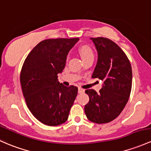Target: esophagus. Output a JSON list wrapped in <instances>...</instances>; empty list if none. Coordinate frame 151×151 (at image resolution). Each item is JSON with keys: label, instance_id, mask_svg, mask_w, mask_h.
Returning a JSON list of instances; mask_svg holds the SVG:
<instances>
[{"label": "esophagus", "instance_id": "1", "mask_svg": "<svg viewBox=\"0 0 151 151\" xmlns=\"http://www.w3.org/2000/svg\"><path fill=\"white\" fill-rule=\"evenodd\" d=\"M84 92H85V90H84V89H82L81 88H78V93H83Z\"/></svg>", "mask_w": 151, "mask_h": 151}]
</instances>
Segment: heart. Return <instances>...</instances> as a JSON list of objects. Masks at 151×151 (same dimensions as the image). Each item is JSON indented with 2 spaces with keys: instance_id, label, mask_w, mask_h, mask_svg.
Segmentation results:
<instances>
[{
  "instance_id": "1",
  "label": "heart",
  "mask_w": 151,
  "mask_h": 151,
  "mask_svg": "<svg viewBox=\"0 0 151 151\" xmlns=\"http://www.w3.org/2000/svg\"><path fill=\"white\" fill-rule=\"evenodd\" d=\"M79 52H80L82 59L85 60L88 58H93L94 57V53H93V50L90 46L86 45H82L79 48Z\"/></svg>"
}]
</instances>
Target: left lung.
Listing matches in <instances>:
<instances>
[{"instance_id": "obj_1", "label": "left lung", "mask_w": 151, "mask_h": 151, "mask_svg": "<svg viewBox=\"0 0 151 151\" xmlns=\"http://www.w3.org/2000/svg\"><path fill=\"white\" fill-rule=\"evenodd\" d=\"M90 39L98 51L92 77L102 80L104 85L98 93L93 89L85 90L90 100L85 106V112L94 123H109L121 114L129 100L132 80L131 63L112 40L102 37Z\"/></svg>"}]
</instances>
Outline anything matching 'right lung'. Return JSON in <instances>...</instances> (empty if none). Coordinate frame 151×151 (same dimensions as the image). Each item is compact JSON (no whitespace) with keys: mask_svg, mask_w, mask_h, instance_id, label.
<instances>
[{"mask_svg":"<svg viewBox=\"0 0 151 151\" xmlns=\"http://www.w3.org/2000/svg\"><path fill=\"white\" fill-rule=\"evenodd\" d=\"M79 38H56L41 41L28 54L22 66L20 82L28 109L36 119L48 126L64 123L78 88L58 81L66 56Z\"/></svg>","mask_w":151,"mask_h":151,"instance_id":"obj_1","label":"right lung"}]
</instances>
